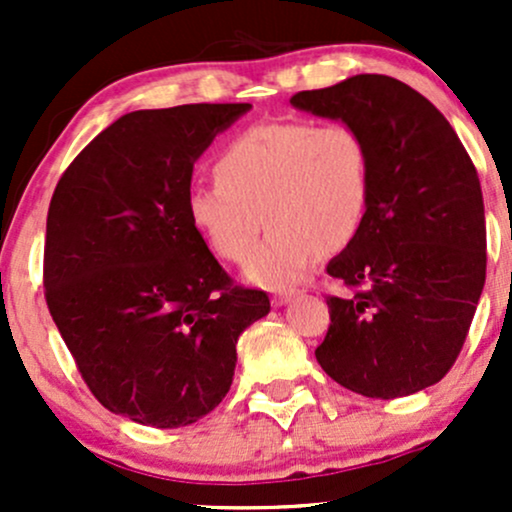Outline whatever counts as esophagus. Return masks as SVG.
Here are the masks:
<instances>
[{
    "mask_svg": "<svg viewBox=\"0 0 512 512\" xmlns=\"http://www.w3.org/2000/svg\"><path fill=\"white\" fill-rule=\"evenodd\" d=\"M296 296H298V291H276L274 296H272V305H276V308H279V305L291 303Z\"/></svg>",
    "mask_w": 512,
    "mask_h": 512,
    "instance_id": "1",
    "label": "esophagus"
}]
</instances>
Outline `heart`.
<instances>
[{
  "instance_id": "1",
  "label": "heart",
  "mask_w": 512,
  "mask_h": 512,
  "mask_svg": "<svg viewBox=\"0 0 512 512\" xmlns=\"http://www.w3.org/2000/svg\"><path fill=\"white\" fill-rule=\"evenodd\" d=\"M216 180L187 190V216L221 260L243 264L262 221L267 238L250 279L289 286L317 252L344 250L361 231L373 197V156L346 122H262L233 134L214 163Z\"/></svg>"
}]
</instances>
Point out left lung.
I'll return each instance as SVG.
<instances>
[{"label": "left lung", "mask_w": 512, "mask_h": 512, "mask_svg": "<svg viewBox=\"0 0 512 512\" xmlns=\"http://www.w3.org/2000/svg\"><path fill=\"white\" fill-rule=\"evenodd\" d=\"M298 110L361 129L373 197L358 236L327 264L354 289L330 296L322 370L363 397H407L460 356L486 281L484 197L443 113L383 74H356L291 98Z\"/></svg>", "instance_id": "left-lung-1"}]
</instances>
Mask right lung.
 Segmentation results:
<instances>
[{"mask_svg":"<svg viewBox=\"0 0 512 512\" xmlns=\"http://www.w3.org/2000/svg\"><path fill=\"white\" fill-rule=\"evenodd\" d=\"M250 103L134 110L69 163L52 195L43 284L93 397L144 426H190L233 383L236 344L269 313L187 216L195 161Z\"/></svg>","mask_w":512,"mask_h":512,"instance_id":"add662e5","label":"right lung"}]
</instances>
